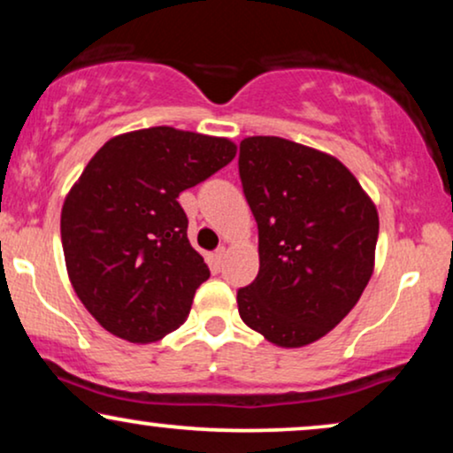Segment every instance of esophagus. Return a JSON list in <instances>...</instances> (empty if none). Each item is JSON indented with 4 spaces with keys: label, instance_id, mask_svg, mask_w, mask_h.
<instances>
[{
    "label": "esophagus",
    "instance_id": "34e87169",
    "mask_svg": "<svg viewBox=\"0 0 453 453\" xmlns=\"http://www.w3.org/2000/svg\"><path fill=\"white\" fill-rule=\"evenodd\" d=\"M223 257H226V247H219V249H217V251H215V262H217V266H221Z\"/></svg>",
    "mask_w": 453,
    "mask_h": 453
}]
</instances>
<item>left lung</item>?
<instances>
[{
    "instance_id": "1",
    "label": "left lung",
    "mask_w": 453,
    "mask_h": 453,
    "mask_svg": "<svg viewBox=\"0 0 453 453\" xmlns=\"http://www.w3.org/2000/svg\"><path fill=\"white\" fill-rule=\"evenodd\" d=\"M238 173L259 236V273L238 289V313L273 345H311L371 280L375 202L339 159L277 136L244 138Z\"/></svg>"
}]
</instances>
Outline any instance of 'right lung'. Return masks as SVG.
<instances>
[{"label": "right lung", "instance_id": "right-lung-1", "mask_svg": "<svg viewBox=\"0 0 453 453\" xmlns=\"http://www.w3.org/2000/svg\"><path fill=\"white\" fill-rule=\"evenodd\" d=\"M236 155L227 138L168 126L108 140L67 191L61 244L72 288L119 339L153 342L187 319L211 277L187 238L180 191Z\"/></svg>", "mask_w": 453, "mask_h": 453}]
</instances>
